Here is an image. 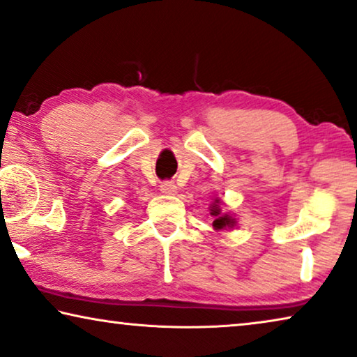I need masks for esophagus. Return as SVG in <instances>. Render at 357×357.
I'll list each match as a JSON object with an SVG mask.
<instances>
[{"instance_id":"34e87169","label":"esophagus","mask_w":357,"mask_h":357,"mask_svg":"<svg viewBox=\"0 0 357 357\" xmlns=\"http://www.w3.org/2000/svg\"><path fill=\"white\" fill-rule=\"evenodd\" d=\"M160 190L163 194H173L176 192V185H174V183H172V181H163L160 184Z\"/></svg>"}]
</instances>
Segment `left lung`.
Listing matches in <instances>:
<instances>
[{
    "instance_id": "1",
    "label": "left lung",
    "mask_w": 357,
    "mask_h": 357,
    "mask_svg": "<svg viewBox=\"0 0 357 357\" xmlns=\"http://www.w3.org/2000/svg\"><path fill=\"white\" fill-rule=\"evenodd\" d=\"M211 215H213V216H218L216 220L213 221V226H215V229H222V227L232 226V225H234V220H232V218H231L229 215L220 216V208H218V206H213Z\"/></svg>"
}]
</instances>
